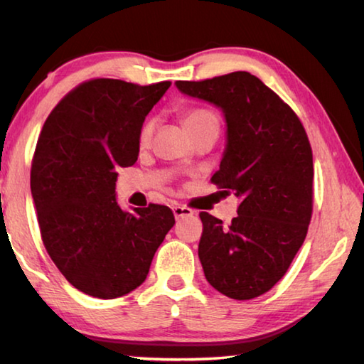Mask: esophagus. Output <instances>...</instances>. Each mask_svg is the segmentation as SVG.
<instances>
[{"instance_id": "obj_1", "label": "esophagus", "mask_w": 364, "mask_h": 364, "mask_svg": "<svg viewBox=\"0 0 364 364\" xmlns=\"http://www.w3.org/2000/svg\"><path fill=\"white\" fill-rule=\"evenodd\" d=\"M193 213H194L193 208H189L186 205H176V207H173V215H175L176 220H180L183 217H191V215H193Z\"/></svg>"}]
</instances>
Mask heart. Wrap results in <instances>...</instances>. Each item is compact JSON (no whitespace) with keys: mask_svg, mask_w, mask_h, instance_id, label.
I'll return each mask as SVG.
<instances>
[{"mask_svg":"<svg viewBox=\"0 0 364 364\" xmlns=\"http://www.w3.org/2000/svg\"><path fill=\"white\" fill-rule=\"evenodd\" d=\"M181 122H183V127L186 128V132L189 134H193L194 132L200 130V128H204V127L215 125V123H218L217 117H215V114H212L210 110L199 109V107L183 110ZM154 125H156V122L149 119V120H146L143 123V127H141L139 134H138V143H139L141 147H146L147 144L151 143V138H152V133H154Z\"/></svg>","mask_w":364,"mask_h":364,"instance_id":"b5f03b06","label":"heart"}]
</instances>
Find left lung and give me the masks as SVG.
Masks as SVG:
<instances>
[{
	"instance_id": "obj_1",
	"label": "left lung",
	"mask_w": 364,
	"mask_h": 364,
	"mask_svg": "<svg viewBox=\"0 0 364 364\" xmlns=\"http://www.w3.org/2000/svg\"><path fill=\"white\" fill-rule=\"evenodd\" d=\"M183 95L221 109L226 147L212 183L239 197L230 226L200 212L199 258L210 286L250 300L291 267L313 212V154L294 110L249 72L176 82Z\"/></svg>"
}]
</instances>
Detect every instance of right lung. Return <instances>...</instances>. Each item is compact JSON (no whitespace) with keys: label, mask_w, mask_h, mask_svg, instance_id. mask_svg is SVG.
Instances as JSON below:
<instances>
[{"label":"right lung","mask_w":364,"mask_h":364,"mask_svg":"<svg viewBox=\"0 0 364 364\" xmlns=\"http://www.w3.org/2000/svg\"><path fill=\"white\" fill-rule=\"evenodd\" d=\"M170 82L88 80L59 101L36 143L30 188L43 244L78 291L117 299L141 286L175 225L165 205L122 210L117 170L138 160L146 115Z\"/></svg>","instance_id":"add662e5"}]
</instances>
